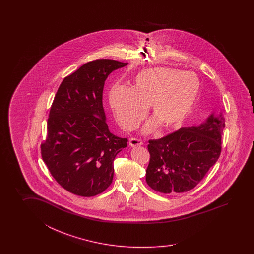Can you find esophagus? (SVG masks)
<instances>
[{
  "instance_id": "esophagus-1",
  "label": "esophagus",
  "mask_w": 254,
  "mask_h": 254,
  "mask_svg": "<svg viewBox=\"0 0 254 254\" xmlns=\"http://www.w3.org/2000/svg\"><path fill=\"white\" fill-rule=\"evenodd\" d=\"M129 146L131 147H135V146H140L143 144V142L139 139H136V138H130L129 140Z\"/></svg>"
}]
</instances>
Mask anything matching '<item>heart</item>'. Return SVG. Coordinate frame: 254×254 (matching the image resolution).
<instances>
[{
  "label": "heart",
  "instance_id": "1",
  "mask_svg": "<svg viewBox=\"0 0 254 254\" xmlns=\"http://www.w3.org/2000/svg\"><path fill=\"white\" fill-rule=\"evenodd\" d=\"M200 93V82L194 73L167 67L140 70L131 88L115 85L110 92V103L120 126L134 129L150 105L153 119L142 131L148 133L157 126L164 130L176 129L194 108Z\"/></svg>",
  "mask_w": 254,
  "mask_h": 254
}]
</instances>
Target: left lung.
I'll use <instances>...</instances> for the list:
<instances>
[{"label": "left lung", "instance_id": "left-lung-1", "mask_svg": "<svg viewBox=\"0 0 254 254\" xmlns=\"http://www.w3.org/2000/svg\"><path fill=\"white\" fill-rule=\"evenodd\" d=\"M224 127L222 114L215 116L212 113L198 126L181 128L162 139L149 140L148 185L166 194L193 189L219 159Z\"/></svg>", "mask_w": 254, "mask_h": 254}]
</instances>
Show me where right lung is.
<instances>
[{
	"mask_svg": "<svg viewBox=\"0 0 254 254\" xmlns=\"http://www.w3.org/2000/svg\"><path fill=\"white\" fill-rule=\"evenodd\" d=\"M127 64L109 59L89 62L65 77L56 92L42 157L55 181L73 194L95 196L113 182L114 159L128 140L109 129L103 87L111 72Z\"/></svg>",
	"mask_w": 254,
	"mask_h": 254,
	"instance_id": "obj_1",
	"label": "right lung"
}]
</instances>
